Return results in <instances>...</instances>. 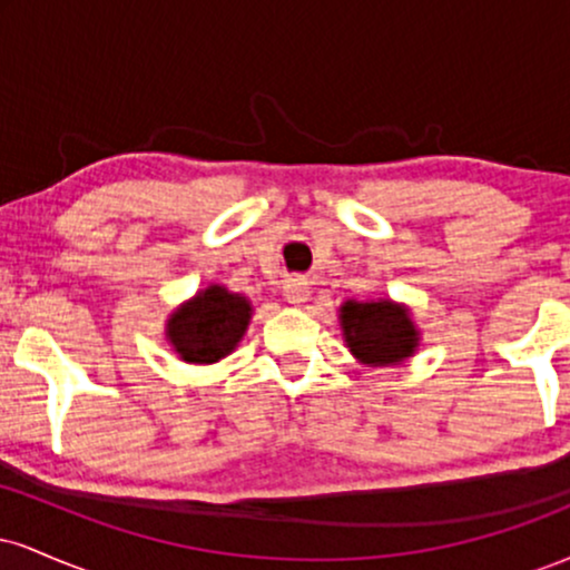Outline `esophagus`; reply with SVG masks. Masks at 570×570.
Returning a JSON list of instances; mask_svg holds the SVG:
<instances>
[{"mask_svg":"<svg viewBox=\"0 0 570 570\" xmlns=\"http://www.w3.org/2000/svg\"><path fill=\"white\" fill-rule=\"evenodd\" d=\"M311 294V284H307L305 276H292L284 281V297L289 299L292 305H303Z\"/></svg>","mask_w":570,"mask_h":570,"instance_id":"esophagus-1","label":"esophagus"}]
</instances>
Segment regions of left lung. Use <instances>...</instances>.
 Returning <instances> with one entry per match:
<instances>
[{"label":"left lung","mask_w":570,"mask_h":570,"mask_svg":"<svg viewBox=\"0 0 570 570\" xmlns=\"http://www.w3.org/2000/svg\"><path fill=\"white\" fill-rule=\"evenodd\" d=\"M343 332L353 356L364 364H394L407 358L417 345L415 326L407 311L389 299L381 303H345Z\"/></svg>","instance_id":"left-lung-1"}]
</instances>
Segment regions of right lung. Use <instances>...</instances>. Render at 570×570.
<instances>
[{
	"mask_svg": "<svg viewBox=\"0 0 570 570\" xmlns=\"http://www.w3.org/2000/svg\"><path fill=\"white\" fill-rule=\"evenodd\" d=\"M248 313H252L248 299L230 294L222 286H212L174 313L171 324H168V337L185 362H219L244 337Z\"/></svg>",
	"mask_w": 570,
	"mask_h": 570,
	"instance_id": "1",
	"label": "right lung"
}]
</instances>
